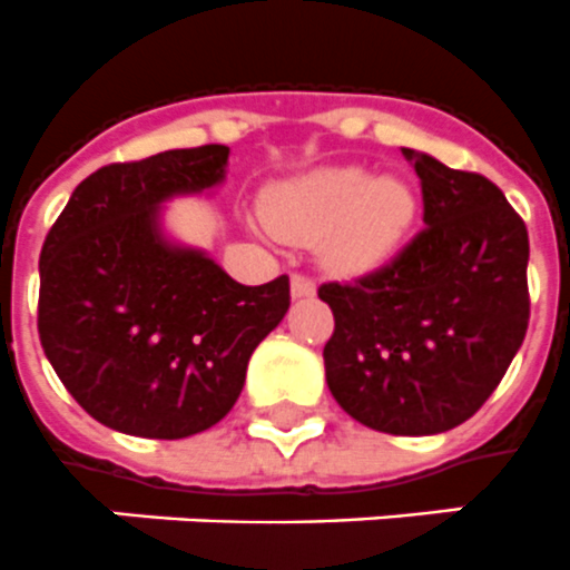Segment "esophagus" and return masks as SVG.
Listing matches in <instances>:
<instances>
[{
    "label": "esophagus",
    "mask_w": 570,
    "mask_h": 570,
    "mask_svg": "<svg viewBox=\"0 0 570 570\" xmlns=\"http://www.w3.org/2000/svg\"><path fill=\"white\" fill-rule=\"evenodd\" d=\"M314 291H317V285H314L312 276H306V273H294L291 276V294L294 297H314Z\"/></svg>",
    "instance_id": "34e87169"
}]
</instances>
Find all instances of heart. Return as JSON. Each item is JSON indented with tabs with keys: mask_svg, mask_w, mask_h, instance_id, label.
Here are the masks:
<instances>
[{
	"mask_svg": "<svg viewBox=\"0 0 570 570\" xmlns=\"http://www.w3.org/2000/svg\"><path fill=\"white\" fill-rule=\"evenodd\" d=\"M271 229L291 240L323 238L332 264L358 271L391 256L412 226L414 194L406 181L362 167H330L282 185L264 199Z\"/></svg>",
	"mask_w": 570,
	"mask_h": 570,
	"instance_id": "obj_1",
	"label": "heart"
}]
</instances>
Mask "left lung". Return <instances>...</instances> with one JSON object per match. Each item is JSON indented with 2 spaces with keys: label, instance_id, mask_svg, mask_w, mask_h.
Wrapping results in <instances>:
<instances>
[{
  "label": "left lung",
  "instance_id": "left-lung-1",
  "mask_svg": "<svg viewBox=\"0 0 570 570\" xmlns=\"http://www.w3.org/2000/svg\"><path fill=\"white\" fill-rule=\"evenodd\" d=\"M423 194V226L380 271L326 282L335 332L326 385L358 423L435 435L465 423L498 389L530 323V238L503 190L480 173L403 149Z\"/></svg>",
  "mask_w": 570,
  "mask_h": 570
}]
</instances>
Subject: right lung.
Returning <instances> with one entry per match:
<instances>
[{"mask_svg":"<svg viewBox=\"0 0 570 570\" xmlns=\"http://www.w3.org/2000/svg\"><path fill=\"white\" fill-rule=\"evenodd\" d=\"M229 147L167 149L90 173L40 249L38 332L90 417L188 439L235 406L253 350L291 306L288 276L240 285L161 229V206L226 179Z\"/></svg>","mask_w":570,"mask_h":570,"instance_id":"1","label":"right lung"}]
</instances>
